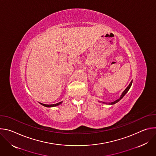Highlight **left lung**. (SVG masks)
Returning <instances> with one entry per match:
<instances>
[{
	"label": "left lung",
	"instance_id": "1",
	"mask_svg": "<svg viewBox=\"0 0 156 156\" xmlns=\"http://www.w3.org/2000/svg\"><path fill=\"white\" fill-rule=\"evenodd\" d=\"M132 82H133V81H131V83H129V84L128 85V86L125 89V91L122 93V94H121V96H120V98H119L117 100H116V101H114V102H110V103H106V104H110V105H112V104H116V103H117V102H118L119 101H120V100L123 98V96L126 94V93L128 91V90H129V88H130V87H131V84H132ZM103 103H104V104H105V102H103Z\"/></svg>",
	"mask_w": 156,
	"mask_h": 156
}]
</instances>
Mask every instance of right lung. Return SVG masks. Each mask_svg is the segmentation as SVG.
<instances>
[{"label": "right lung", "instance_id": "right-lung-1", "mask_svg": "<svg viewBox=\"0 0 156 156\" xmlns=\"http://www.w3.org/2000/svg\"><path fill=\"white\" fill-rule=\"evenodd\" d=\"M62 103V102H60L58 103H57V104H42V103H40L41 105H42L43 106H45V107H55V106H57L60 104H61Z\"/></svg>", "mask_w": 156, "mask_h": 156}]
</instances>
